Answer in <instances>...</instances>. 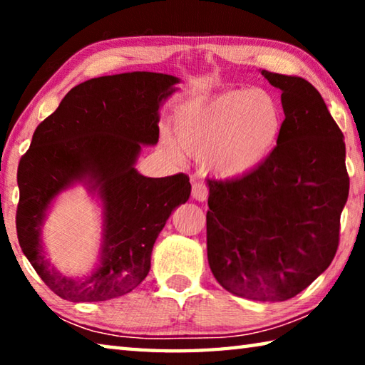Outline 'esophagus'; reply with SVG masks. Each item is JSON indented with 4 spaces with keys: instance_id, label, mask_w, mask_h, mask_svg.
<instances>
[{
    "instance_id": "esophagus-1",
    "label": "esophagus",
    "mask_w": 365,
    "mask_h": 365,
    "mask_svg": "<svg viewBox=\"0 0 365 365\" xmlns=\"http://www.w3.org/2000/svg\"><path fill=\"white\" fill-rule=\"evenodd\" d=\"M207 187L206 185H202V183H200V182H195L193 183V190H191V196L195 197L196 201H206L207 200Z\"/></svg>"
}]
</instances>
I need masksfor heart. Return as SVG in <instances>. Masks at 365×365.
I'll return each mask as SVG.
<instances>
[{
  "label": "heart",
  "instance_id": "obj_1",
  "mask_svg": "<svg viewBox=\"0 0 365 365\" xmlns=\"http://www.w3.org/2000/svg\"><path fill=\"white\" fill-rule=\"evenodd\" d=\"M283 130V110L267 90H230L205 106L178 114L175 141L163 137L165 150L205 159L215 174L243 177L264 164Z\"/></svg>",
  "mask_w": 365,
  "mask_h": 365
}]
</instances>
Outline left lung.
Listing matches in <instances>:
<instances>
[{"label": "left lung", "mask_w": 365, "mask_h": 365, "mask_svg": "<svg viewBox=\"0 0 365 365\" xmlns=\"http://www.w3.org/2000/svg\"><path fill=\"white\" fill-rule=\"evenodd\" d=\"M282 91L279 143L237 180H209L207 261L227 292L287 301L335 257L348 201L344 137L307 80L259 71Z\"/></svg>", "instance_id": "8db88e82"}]
</instances>
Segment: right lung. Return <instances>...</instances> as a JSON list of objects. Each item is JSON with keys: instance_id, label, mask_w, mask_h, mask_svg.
I'll return each mask as SVG.
<instances>
[{"instance_id": "right-lung-1", "label": "right lung", "mask_w": 365, "mask_h": 365, "mask_svg": "<svg viewBox=\"0 0 365 365\" xmlns=\"http://www.w3.org/2000/svg\"><path fill=\"white\" fill-rule=\"evenodd\" d=\"M180 82L145 71L86 80L36 127L17 170V238L40 279L63 299L106 301L137 288L169 215L188 201L185 174L151 178L135 169L141 148L158 143L159 109ZM77 184L102 209L101 250L85 276L54 268L42 240L58 196Z\"/></svg>"}]
</instances>
